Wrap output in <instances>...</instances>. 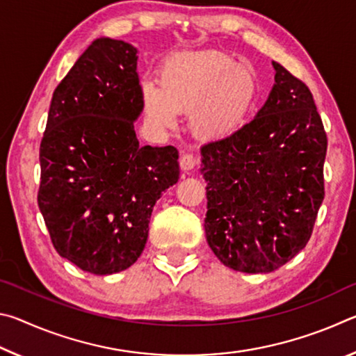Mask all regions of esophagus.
Wrapping results in <instances>:
<instances>
[{"label":"esophagus","mask_w":356,"mask_h":356,"mask_svg":"<svg viewBox=\"0 0 356 356\" xmlns=\"http://www.w3.org/2000/svg\"><path fill=\"white\" fill-rule=\"evenodd\" d=\"M179 163H180V170L182 171H191V170H195L197 165V156L193 154H184L182 156H180Z\"/></svg>","instance_id":"obj_1"}]
</instances>
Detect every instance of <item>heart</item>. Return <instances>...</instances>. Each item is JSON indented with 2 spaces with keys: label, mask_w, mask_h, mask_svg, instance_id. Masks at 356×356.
Returning <instances> with one entry per match:
<instances>
[{
  "label": "heart",
  "mask_w": 356,
  "mask_h": 356,
  "mask_svg": "<svg viewBox=\"0 0 356 356\" xmlns=\"http://www.w3.org/2000/svg\"><path fill=\"white\" fill-rule=\"evenodd\" d=\"M259 99V81L248 65L221 51L180 53L168 59L160 81L141 83L150 122L172 129L190 113V129L202 141H221L243 127Z\"/></svg>",
  "instance_id": "1"
}]
</instances>
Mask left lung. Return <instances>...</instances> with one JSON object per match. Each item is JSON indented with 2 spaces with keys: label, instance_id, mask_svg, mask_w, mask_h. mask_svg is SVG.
Returning <instances> with one entry per match:
<instances>
[{
  "label": "left lung",
  "instance_id": "left-lung-1",
  "mask_svg": "<svg viewBox=\"0 0 356 356\" xmlns=\"http://www.w3.org/2000/svg\"><path fill=\"white\" fill-rule=\"evenodd\" d=\"M264 106L201 147L206 238L226 267L270 273L305 248L322 206L327 134L308 86L280 63Z\"/></svg>",
  "mask_w": 356,
  "mask_h": 356
}]
</instances>
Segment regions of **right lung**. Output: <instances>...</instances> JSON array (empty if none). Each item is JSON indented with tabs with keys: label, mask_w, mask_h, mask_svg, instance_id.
<instances>
[{
	"label": "right lung",
	"mask_w": 356,
	"mask_h": 356,
	"mask_svg": "<svg viewBox=\"0 0 356 356\" xmlns=\"http://www.w3.org/2000/svg\"><path fill=\"white\" fill-rule=\"evenodd\" d=\"M138 50L95 39L58 84L40 143L38 202L58 254L113 275L146 246L155 202L179 180L176 147L140 146Z\"/></svg>",
	"instance_id": "1"
}]
</instances>
